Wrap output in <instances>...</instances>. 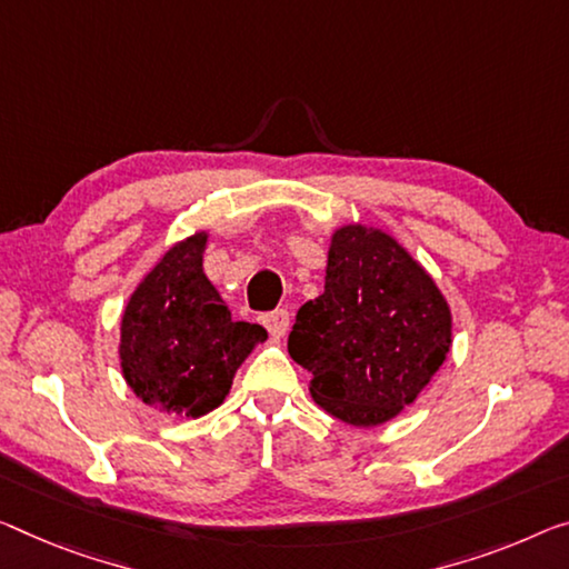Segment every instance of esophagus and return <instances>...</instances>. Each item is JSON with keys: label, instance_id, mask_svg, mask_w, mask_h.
<instances>
[{"label": "esophagus", "instance_id": "34e87169", "mask_svg": "<svg viewBox=\"0 0 569 569\" xmlns=\"http://www.w3.org/2000/svg\"><path fill=\"white\" fill-rule=\"evenodd\" d=\"M261 322H264L267 330H269V333H272L274 338H282V336L287 333V328H290V312L282 310V308L272 310V312L261 315Z\"/></svg>", "mask_w": 569, "mask_h": 569}]
</instances>
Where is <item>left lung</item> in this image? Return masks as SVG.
<instances>
[{
	"instance_id": "1",
	"label": "left lung",
	"mask_w": 569,
	"mask_h": 569,
	"mask_svg": "<svg viewBox=\"0 0 569 569\" xmlns=\"http://www.w3.org/2000/svg\"><path fill=\"white\" fill-rule=\"evenodd\" d=\"M452 320L432 277L391 236L343 226L328 251L326 292L305 302L290 356L310 395L356 427L389 422L448 358Z\"/></svg>"
}]
</instances>
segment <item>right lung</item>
I'll return each mask as SVG.
<instances>
[{
  "label": "right lung",
  "instance_id": "1",
  "mask_svg": "<svg viewBox=\"0 0 569 569\" xmlns=\"http://www.w3.org/2000/svg\"><path fill=\"white\" fill-rule=\"evenodd\" d=\"M206 233L174 243L137 287L121 318V371L160 412L200 417L226 399L233 373L267 330L231 320L203 274Z\"/></svg>",
  "mask_w": 569,
  "mask_h": 569
}]
</instances>
